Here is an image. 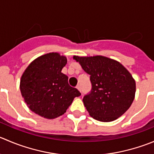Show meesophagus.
Masks as SVG:
<instances>
[{
    "label": "esophagus",
    "mask_w": 154,
    "mask_h": 154,
    "mask_svg": "<svg viewBox=\"0 0 154 154\" xmlns=\"http://www.w3.org/2000/svg\"><path fill=\"white\" fill-rule=\"evenodd\" d=\"M77 89H78V90L80 91V92H81V88H80V85H77Z\"/></svg>",
    "instance_id": "obj_1"
}]
</instances>
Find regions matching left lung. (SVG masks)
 I'll list each match as a JSON object with an SVG mask.
<instances>
[{
  "mask_svg": "<svg viewBox=\"0 0 154 154\" xmlns=\"http://www.w3.org/2000/svg\"><path fill=\"white\" fill-rule=\"evenodd\" d=\"M90 75L92 89L83 98L89 115L101 122H111L123 114L135 95V81L120 62L101 56H74Z\"/></svg>",
  "mask_w": 154,
  "mask_h": 154,
  "instance_id": "obj_1",
  "label": "left lung"
}]
</instances>
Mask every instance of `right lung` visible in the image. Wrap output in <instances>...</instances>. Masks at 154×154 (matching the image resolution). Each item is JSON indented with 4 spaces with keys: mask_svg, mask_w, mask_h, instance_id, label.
I'll return each mask as SVG.
<instances>
[{
    "mask_svg": "<svg viewBox=\"0 0 154 154\" xmlns=\"http://www.w3.org/2000/svg\"><path fill=\"white\" fill-rule=\"evenodd\" d=\"M65 56L50 53L33 61L21 77L20 90L30 110L47 119L64 114L75 97L81 95L62 73Z\"/></svg>",
    "mask_w": 154,
    "mask_h": 154,
    "instance_id": "obj_1",
    "label": "right lung"
}]
</instances>
